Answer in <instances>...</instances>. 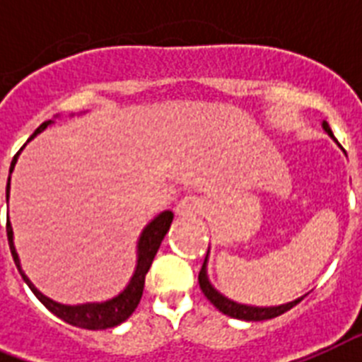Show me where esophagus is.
I'll use <instances>...</instances> for the list:
<instances>
[{"label": "esophagus", "instance_id": "obj_1", "mask_svg": "<svg viewBox=\"0 0 362 362\" xmlns=\"http://www.w3.org/2000/svg\"><path fill=\"white\" fill-rule=\"evenodd\" d=\"M202 206H204V202L202 199H199L197 195H186L182 197L178 204H176V214L180 217H191L197 216V214H201Z\"/></svg>", "mask_w": 362, "mask_h": 362}]
</instances>
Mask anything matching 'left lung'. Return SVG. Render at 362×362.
Masks as SVG:
<instances>
[{
  "mask_svg": "<svg viewBox=\"0 0 362 362\" xmlns=\"http://www.w3.org/2000/svg\"><path fill=\"white\" fill-rule=\"evenodd\" d=\"M324 130L327 132V135H331L334 139L333 132L329 128L327 122H324ZM206 264H208V255L204 258V264L201 267V273H199V284H201V290L202 293L206 296V299L210 301L211 305L216 308H219L223 314H227L230 318H236V320H245V322H262V320H272V318H277L281 314H284L286 310H290L292 307L301 301L303 298H298L290 301V303H284V305H279V307H251V305H242V303H236V301H232V299L225 298L223 293H219L216 288L211 286L210 279H208V273H206Z\"/></svg>",
  "mask_w": 362,
  "mask_h": 362,
  "instance_id": "1",
  "label": "left lung"
}]
</instances>
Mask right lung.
I'll use <instances>...</instances> for the list:
<instances>
[{"mask_svg":"<svg viewBox=\"0 0 362 362\" xmlns=\"http://www.w3.org/2000/svg\"><path fill=\"white\" fill-rule=\"evenodd\" d=\"M54 120H46L42 124L38 126L35 134L29 137L33 139L35 135L40 134L42 130H46ZM20 154V152H18ZM18 154L14 156L13 161H11V173H13L14 165H16V160H18ZM8 189H11V176L7 180V202H8ZM173 223V211L165 210L158 214V216L152 219L143 232H141L139 242H137V266H135V272L132 275L128 286L115 298L107 299V301H102V303H83V305H63L57 303L54 299L46 298L42 292H38L37 288L33 286V283L29 281L28 275L22 272V266H20L18 252L14 249V234L13 227H11V221L7 219V238H8V247L13 252L14 264L18 267L20 275L25 281L31 292L38 298V301L48 308L49 313H54L57 318L64 320L66 324L76 325V327L81 329H90V331H98V329H110L115 325L122 324L124 320H128L132 316L137 305L141 301V296H143V288H145V277L148 269L152 266V260H154L156 252L160 249L163 238H165L167 230L171 227Z\"/></svg>","mask_w":362,"mask_h":362,"instance_id":"1","label":"right lung"}]
</instances>
